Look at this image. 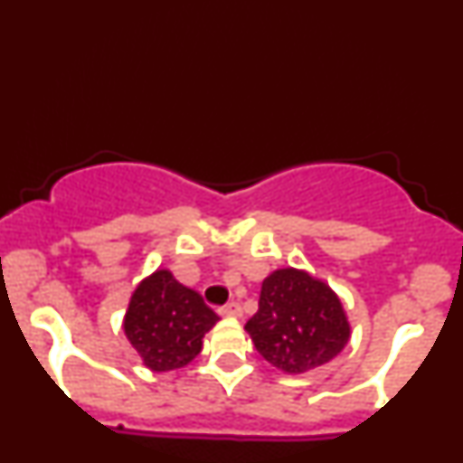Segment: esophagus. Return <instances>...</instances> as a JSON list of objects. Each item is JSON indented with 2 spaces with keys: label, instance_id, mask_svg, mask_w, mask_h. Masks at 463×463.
I'll return each mask as SVG.
<instances>
[{
  "label": "esophagus",
  "instance_id": "1",
  "mask_svg": "<svg viewBox=\"0 0 463 463\" xmlns=\"http://www.w3.org/2000/svg\"><path fill=\"white\" fill-rule=\"evenodd\" d=\"M218 312H221L222 316H241L242 309H241V306L237 304V301H231V304L222 306L221 309H218Z\"/></svg>",
  "mask_w": 463,
  "mask_h": 463
}]
</instances>
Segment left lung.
Here are the masks:
<instances>
[{"label":"left lung","mask_w":463,"mask_h":463,"mask_svg":"<svg viewBox=\"0 0 463 463\" xmlns=\"http://www.w3.org/2000/svg\"><path fill=\"white\" fill-rule=\"evenodd\" d=\"M245 330L259 354L289 374L330 363L350 338L338 296L326 283L291 267L263 281L259 309Z\"/></svg>","instance_id":"obj_1"}]
</instances>
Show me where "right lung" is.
<instances>
[{
  "mask_svg": "<svg viewBox=\"0 0 463 463\" xmlns=\"http://www.w3.org/2000/svg\"><path fill=\"white\" fill-rule=\"evenodd\" d=\"M218 322L198 291L156 271L139 283L125 314V334L144 364L156 373L175 371L203 350L204 334Z\"/></svg>",
  "mask_w": 463,
  "mask_h": 463,
  "instance_id": "add662e5",
  "label": "right lung"
}]
</instances>
